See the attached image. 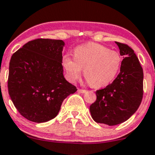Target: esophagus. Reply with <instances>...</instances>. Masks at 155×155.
I'll return each mask as SVG.
<instances>
[{"instance_id":"34e87169","label":"esophagus","mask_w":155,"mask_h":155,"mask_svg":"<svg viewBox=\"0 0 155 155\" xmlns=\"http://www.w3.org/2000/svg\"><path fill=\"white\" fill-rule=\"evenodd\" d=\"M78 92H79V93H85V92H86V90H85V89H78Z\"/></svg>"}]
</instances>
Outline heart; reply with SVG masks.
Returning a JSON list of instances; mask_svg holds the SVG:
<instances>
[{
	"mask_svg": "<svg viewBox=\"0 0 155 155\" xmlns=\"http://www.w3.org/2000/svg\"><path fill=\"white\" fill-rule=\"evenodd\" d=\"M62 65L69 82H76L83 68V74L90 86L101 88L109 84L118 74L121 56L102 45L89 43L76 47L73 58L64 55Z\"/></svg>",
	"mask_w": 155,
	"mask_h": 155,
	"instance_id": "heart-1",
	"label": "heart"
}]
</instances>
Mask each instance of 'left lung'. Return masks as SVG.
Returning a JSON list of instances; mask_svg holds the SVG:
<instances>
[{
	"label": "left lung",
	"mask_w": 155,
	"mask_h": 155,
	"mask_svg": "<svg viewBox=\"0 0 155 155\" xmlns=\"http://www.w3.org/2000/svg\"><path fill=\"white\" fill-rule=\"evenodd\" d=\"M115 43L123 56L119 74L112 84L95 92L97 99L89 108L94 121L110 126L127 121L143 97L144 75L138 57L128 45Z\"/></svg>",
	"instance_id": "1"
}]
</instances>
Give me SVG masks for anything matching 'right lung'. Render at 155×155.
Wrapping results in <instances>:
<instances>
[{
	"instance_id": "add662e5",
	"label": "right lung",
	"mask_w": 155,
	"mask_h": 155,
	"mask_svg": "<svg viewBox=\"0 0 155 155\" xmlns=\"http://www.w3.org/2000/svg\"><path fill=\"white\" fill-rule=\"evenodd\" d=\"M64 45L61 40L37 39L11 56L8 92L17 111L29 121L41 123L54 118L63 100L77 91L63 76Z\"/></svg>"
}]
</instances>
